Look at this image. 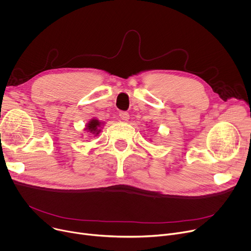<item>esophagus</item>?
<instances>
[{"label": "esophagus", "mask_w": 251, "mask_h": 251, "mask_svg": "<svg viewBox=\"0 0 251 251\" xmlns=\"http://www.w3.org/2000/svg\"><path fill=\"white\" fill-rule=\"evenodd\" d=\"M119 116L123 121H128L129 120V113L126 111H120Z\"/></svg>", "instance_id": "1"}]
</instances>
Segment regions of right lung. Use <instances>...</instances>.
Listing matches in <instances>:
<instances>
[{
  "label": "right lung",
  "mask_w": 251,
  "mask_h": 251,
  "mask_svg": "<svg viewBox=\"0 0 251 251\" xmlns=\"http://www.w3.org/2000/svg\"><path fill=\"white\" fill-rule=\"evenodd\" d=\"M102 124H103V123H101L99 120L93 118V119H91V120L86 124V127H85L84 130H86L87 132H90V133L94 134L95 136H97V135L100 133V131H101L100 127H101Z\"/></svg>",
  "instance_id": "1"
}]
</instances>
